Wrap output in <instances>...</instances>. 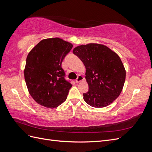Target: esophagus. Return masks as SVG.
<instances>
[{
    "mask_svg": "<svg viewBox=\"0 0 152 152\" xmlns=\"http://www.w3.org/2000/svg\"><path fill=\"white\" fill-rule=\"evenodd\" d=\"M84 79V78L83 77V76H82L81 75H79V76H78L77 79H76V82L77 83H79V82L82 81Z\"/></svg>",
    "mask_w": 152,
    "mask_h": 152,
    "instance_id": "esophagus-1",
    "label": "esophagus"
}]
</instances>
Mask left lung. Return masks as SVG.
<instances>
[{"mask_svg":"<svg viewBox=\"0 0 152 152\" xmlns=\"http://www.w3.org/2000/svg\"><path fill=\"white\" fill-rule=\"evenodd\" d=\"M73 53L83 62L89 91L85 102L95 108L108 106L122 91L126 70L118 55L103 44L90 43L75 48Z\"/></svg>","mask_w":152,"mask_h":152,"instance_id":"1","label":"left lung"}]
</instances>
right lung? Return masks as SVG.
<instances>
[{
	"mask_svg": "<svg viewBox=\"0 0 152 152\" xmlns=\"http://www.w3.org/2000/svg\"><path fill=\"white\" fill-rule=\"evenodd\" d=\"M73 45L58 37L43 39L29 52L24 69L28 93L35 102L55 108L66 100L72 85L61 68L64 58Z\"/></svg>",
	"mask_w": 152,
	"mask_h": 152,
	"instance_id": "obj_1",
	"label": "right lung"
}]
</instances>
